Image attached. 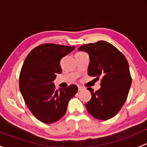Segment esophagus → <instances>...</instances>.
I'll return each instance as SVG.
<instances>
[{"label": "esophagus", "mask_w": 147, "mask_h": 147, "mask_svg": "<svg viewBox=\"0 0 147 147\" xmlns=\"http://www.w3.org/2000/svg\"><path fill=\"white\" fill-rule=\"evenodd\" d=\"M83 89H84V88H83L82 86H78V91H82V90H83Z\"/></svg>", "instance_id": "esophagus-1"}]
</instances>
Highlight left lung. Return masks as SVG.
Instances as JSON below:
<instances>
[{
  "label": "left lung",
  "instance_id": "left-lung-1",
  "mask_svg": "<svg viewBox=\"0 0 147 147\" xmlns=\"http://www.w3.org/2000/svg\"><path fill=\"white\" fill-rule=\"evenodd\" d=\"M80 51L89 54L88 75L101 78V88L94 92L86 103L88 112L95 118L106 120L115 116L125 102L132 78L126 58L112 44L105 41L82 45Z\"/></svg>",
  "mask_w": 147,
  "mask_h": 147
}]
</instances>
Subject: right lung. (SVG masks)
<instances>
[{"instance_id": "obj_1", "label": "right lung", "mask_w": 147, "mask_h": 147, "mask_svg": "<svg viewBox=\"0 0 147 147\" xmlns=\"http://www.w3.org/2000/svg\"><path fill=\"white\" fill-rule=\"evenodd\" d=\"M75 46L42 44L34 48L24 60L20 75L19 86L31 112L44 123H55L63 118L68 102L78 88L75 84L55 89L53 81L61 74L60 62Z\"/></svg>"}]
</instances>
